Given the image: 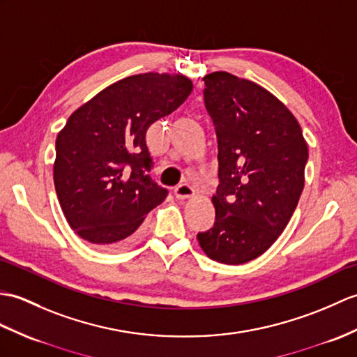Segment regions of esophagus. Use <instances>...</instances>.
I'll return each mask as SVG.
<instances>
[{
	"label": "esophagus",
	"instance_id": "esophagus-1",
	"mask_svg": "<svg viewBox=\"0 0 357 357\" xmlns=\"http://www.w3.org/2000/svg\"><path fill=\"white\" fill-rule=\"evenodd\" d=\"M195 195V188L190 184H179L175 187V196L178 199H188Z\"/></svg>",
	"mask_w": 357,
	"mask_h": 357
}]
</instances>
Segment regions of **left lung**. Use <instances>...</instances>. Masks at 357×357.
<instances>
[{
    "mask_svg": "<svg viewBox=\"0 0 357 357\" xmlns=\"http://www.w3.org/2000/svg\"><path fill=\"white\" fill-rule=\"evenodd\" d=\"M218 135L214 225L197 233L210 259L248 263L268 251L291 220L309 158L300 124L269 91L225 71L204 77Z\"/></svg>",
    "mask_w": 357,
    "mask_h": 357,
    "instance_id": "1",
    "label": "left lung"
}]
</instances>
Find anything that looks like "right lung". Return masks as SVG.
I'll return each instance as SVG.
<instances>
[{
  "label": "right lung",
  "mask_w": 357,
  "mask_h": 357,
  "mask_svg": "<svg viewBox=\"0 0 357 357\" xmlns=\"http://www.w3.org/2000/svg\"><path fill=\"white\" fill-rule=\"evenodd\" d=\"M193 89L181 74L146 73L107 86L80 106L56 138L54 187L70 227L100 250L134 242L169 190L151 176L146 132Z\"/></svg>",
  "instance_id": "1"
}]
</instances>
